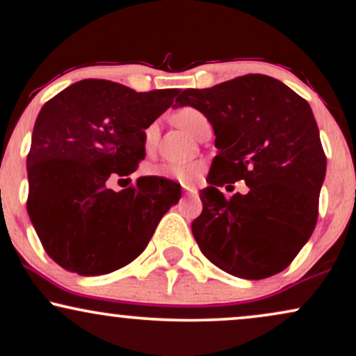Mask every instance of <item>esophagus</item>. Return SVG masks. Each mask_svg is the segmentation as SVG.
Returning <instances> with one entry per match:
<instances>
[{
  "instance_id": "esophagus-1",
  "label": "esophagus",
  "mask_w": 356,
  "mask_h": 356,
  "mask_svg": "<svg viewBox=\"0 0 356 356\" xmlns=\"http://www.w3.org/2000/svg\"><path fill=\"white\" fill-rule=\"evenodd\" d=\"M182 189H184V192H186V194H195V187H192V186H184L182 187Z\"/></svg>"
}]
</instances>
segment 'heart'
I'll use <instances>...</instances> for the list:
<instances>
[{"mask_svg":"<svg viewBox=\"0 0 356 356\" xmlns=\"http://www.w3.org/2000/svg\"><path fill=\"white\" fill-rule=\"evenodd\" d=\"M172 121L181 127L182 131H186L187 134L195 136L197 131L207 122L205 115L195 108H182L175 111L172 114ZM157 137H159V122L152 121L145 127L144 131V144L147 151L156 145ZM204 170L202 162H179V164H172V162H164V164L154 165L149 169V172L157 177H167L174 179V181L181 184H194L199 181L200 174Z\"/></svg>","mask_w":356,"mask_h":356,"instance_id":"obj_1","label":"heart"}]
</instances>
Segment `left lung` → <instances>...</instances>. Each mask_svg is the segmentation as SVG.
I'll return each instance as SVG.
<instances>
[{"label": "left lung", "instance_id": "obj_1", "mask_svg": "<svg viewBox=\"0 0 356 356\" xmlns=\"http://www.w3.org/2000/svg\"><path fill=\"white\" fill-rule=\"evenodd\" d=\"M182 106L207 118L219 149L200 191L202 213L192 222L200 250L238 278L282 272L314 232L327 174L310 104L270 76L247 74L186 89ZM230 180H245L248 194L225 200L218 187Z\"/></svg>", "mask_w": 356, "mask_h": 356}]
</instances>
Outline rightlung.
<instances>
[{
  "mask_svg": "<svg viewBox=\"0 0 356 356\" xmlns=\"http://www.w3.org/2000/svg\"><path fill=\"white\" fill-rule=\"evenodd\" d=\"M177 94L84 79L42 106L26 161L28 213L63 268L92 277L131 264L179 202L181 186L164 177L144 175L121 192L108 187L114 174L136 172L145 157V127Z\"/></svg>",
  "mask_w": 356,
  "mask_h": 356,
  "instance_id": "add662e5",
  "label": "right lung"
}]
</instances>
